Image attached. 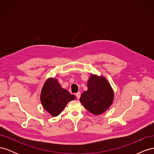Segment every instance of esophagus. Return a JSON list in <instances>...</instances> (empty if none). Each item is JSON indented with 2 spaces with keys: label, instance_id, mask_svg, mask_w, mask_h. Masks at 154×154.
I'll return each mask as SVG.
<instances>
[{
  "label": "esophagus",
  "instance_id": "1",
  "mask_svg": "<svg viewBox=\"0 0 154 154\" xmlns=\"http://www.w3.org/2000/svg\"><path fill=\"white\" fill-rule=\"evenodd\" d=\"M80 96H81V94H80V92H78L76 93V97H77V98H78V100L80 99Z\"/></svg>",
  "mask_w": 154,
  "mask_h": 154
}]
</instances>
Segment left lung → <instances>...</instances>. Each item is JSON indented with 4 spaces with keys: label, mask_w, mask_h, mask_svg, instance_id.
<instances>
[{
    "label": "left lung",
    "mask_w": 154,
    "mask_h": 154,
    "mask_svg": "<svg viewBox=\"0 0 154 154\" xmlns=\"http://www.w3.org/2000/svg\"><path fill=\"white\" fill-rule=\"evenodd\" d=\"M87 88L80 98L82 104L93 114H103L114 101V92L109 82L103 76L92 74L87 82Z\"/></svg>",
    "instance_id": "left-lung-1"
}]
</instances>
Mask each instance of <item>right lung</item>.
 Returning a JSON list of instances; mask_svg holds the SVG:
<instances>
[{
    "mask_svg": "<svg viewBox=\"0 0 154 154\" xmlns=\"http://www.w3.org/2000/svg\"><path fill=\"white\" fill-rule=\"evenodd\" d=\"M74 99L76 97L63 88L57 79L54 78H48L42 88L41 103L53 117L58 116L69 102Z\"/></svg>",
    "mask_w": 154,
    "mask_h": 154,
    "instance_id": "obj_1",
    "label": "right lung"
}]
</instances>
